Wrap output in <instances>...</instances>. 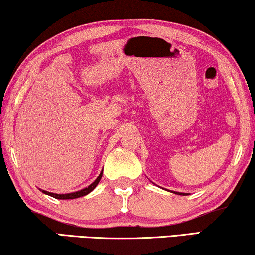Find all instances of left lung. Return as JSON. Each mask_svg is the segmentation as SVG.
Segmentation results:
<instances>
[{
  "label": "left lung",
  "instance_id": "8db88e82",
  "mask_svg": "<svg viewBox=\"0 0 255 255\" xmlns=\"http://www.w3.org/2000/svg\"><path fill=\"white\" fill-rule=\"evenodd\" d=\"M173 193H176V194H184V193H179V192H173Z\"/></svg>",
  "mask_w": 255,
  "mask_h": 255
}]
</instances>
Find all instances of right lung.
Instances as JSON below:
<instances>
[{
	"label": "right lung",
	"mask_w": 255,
	"mask_h": 255,
	"mask_svg": "<svg viewBox=\"0 0 255 255\" xmlns=\"http://www.w3.org/2000/svg\"><path fill=\"white\" fill-rule=\"evenodd\" d=\"M102 172L103 170L100 172V175L98 176V178L94 180L93 183L91 184L90 186L85 187V189L80 190V191H77V192H72V193H65V194H57V193H51V192H48V191H45V190H41L42 193H45L47 195H50V197H53L55 199H62V200H66V199H76V198H80V197H84V195H86L88 193H91L92 191H93L95 187H97V185L99 184V182H100L101 177H102Z\"/></svg>",
	"instance_id": "1"
}]
</instances>
